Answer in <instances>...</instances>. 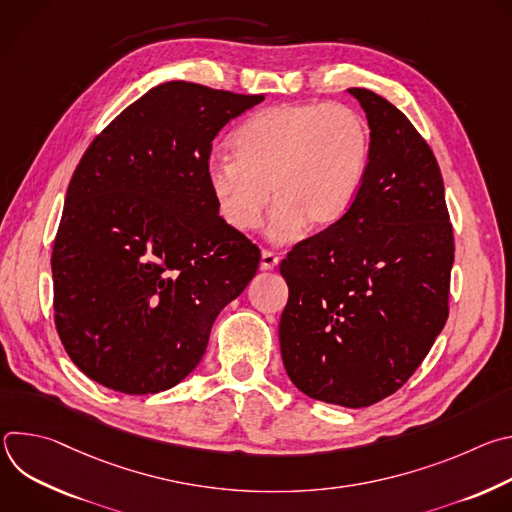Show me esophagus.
I'll list each match as a JSON object with an SVG mask.
<instances>
[{"mask_svg":"<svg viewBox=\"0 0 512 512\" xmlns=\"http://www.w3.org/2000/svg\"><path fill=\"white\" fill-rule=\"evenodd\" d=\"M277 263H279V257H277L275 253H271V251H261V263H259V267H261L263 271L273 269Z\"/></svg>","mask_w":512,"mask_h":512,"instance_id":"esophagus-1","label":"esophagus"}]
</instances>
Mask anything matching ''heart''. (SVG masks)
<instances>
[{
  "label": "heart",
  "mask_w": 512,
  "mask_h": 512,
  "mask_svg": "<svg viewBox=\"0 0 512 512\" xmlns=\"http://www.w3.org/2000/svg\"><path fill=\"white\" fill-rule=\"evenodd\" d=\"M233 158H212L206 182L218 216L237 233L298 239L336 227L352 208L371 164V129L346 105L283 103L249 117L231 137Z\"/></svg>",
  "instance_id": "obj_1"
}]
</instances>
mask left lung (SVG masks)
Returning <instances> with one entry per match:
<instances>
[{"label":"left lung","instance_id":"left-lung-1","mask_svg":"<svg viewBox=\"0 0 512 512\" xmlns=\"http://www.w3.org/2000/svg\"><path fill=\"white\" fill-rule=\"evenodd\" d=\"M371 164L342 221L289 251L283 367L302 393L369 407L417 371L448 320L454 231L440 166L411 121L369 89Z\"/></svg>","mask_w":512,"mask_h":512}]
</instances>
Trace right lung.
<instances>
[{
  "label": "right lung",
  "instance_id": "add662e5",
  "mask_svg": "<svg viewBox=\"0 0 512 512\" xmlns=\"http://www.w3.org/2000/svg\"><path fill=\"white\" fill-rule=\"evenodd\" d=\"M263 95L170 81L121 111L66 190L52 249L54 324L99 385L150 395L186 379L259 267L216 212L212 139Z\"/></svg>",
  "mask_w": 512,
  "mask_h": 512
}]
</instances>
